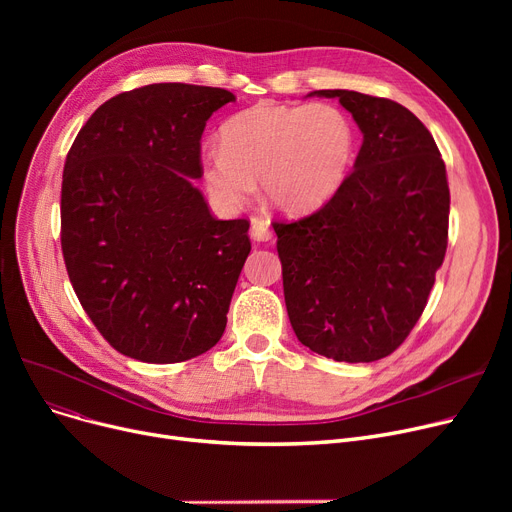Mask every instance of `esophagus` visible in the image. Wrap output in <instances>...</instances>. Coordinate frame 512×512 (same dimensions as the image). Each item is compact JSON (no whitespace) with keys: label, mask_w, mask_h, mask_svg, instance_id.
<instances>
[{"label":"esophagus","mask_w":512,"mask_h":512,"mask_svg":"<svg viewBox=\"0 0 512 512\" xmlns=\"http://www.w3.org/2000/svg\"><path fill=\"white\" fill-rule=\"evenodd\" d=\"M251 238H253V240H257V242H267V240H272L270 224L263 222V220H253V224H251Z\"/></svg>","instance_id":"obj_1"}]
</instances>
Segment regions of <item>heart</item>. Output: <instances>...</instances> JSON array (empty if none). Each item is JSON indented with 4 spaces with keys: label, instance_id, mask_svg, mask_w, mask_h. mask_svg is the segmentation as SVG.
Here are the masks:
<instances>
[{
    "label": "heart",
    "instance_id": "heart-1",
    "mask_svg": "<svg viewBox=\"0 0 512 512\" xmlns=\"http://www.w3.org/2000/svg\"><path fill=\"white\" fill-rule=\"evenodd\" d=\"M222 149L203 155L207 193L224 207H240L257 191L282 213L324 205L355 161L357 130L332 103H259L234 114L220 130Z\"/></svg>",
    "mask_w": 512,
    "mask_h": 512
}]
</instances>
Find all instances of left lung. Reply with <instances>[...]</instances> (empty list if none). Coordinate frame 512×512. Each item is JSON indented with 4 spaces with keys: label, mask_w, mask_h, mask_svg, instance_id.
Returning a JSON list of instances; mask_svg holds the SVG:
<instances>
[{
    "label": "left lung",
    "mask_w": 512,
    "mask_h": 512,
    "mask_svg": "<svg viewBox=\"0 0 512 512\" xmlns=\"http://www.w3.org/2000/svg\"><path fill=\"white\" fill-rule=\"evenodd\" d=\"M363 145L334 197L274 222L294 334L334 361L388 357L419 321L446 255L450 191L438 145L405 105L328 89Z\"/></svg>",
    "instance_id": "left-lung-1"
}]
</instances>
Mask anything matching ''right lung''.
<instances>
[{"instance_id":"add662e5","label":"right lung","mask_w":512,"mask_h":512,"mask_svg":"<svg viewBox=\"0 0 512 512\" xmlns=\"http://www.w3.org/2000/svg\"><path fill=\"white\" fill-rule=\"evenodd\" d=\"M226 89L157 83L99 105L68 151L62 253L76 297L118 353H207L251 253L249 220H215L201 178L207 120Z\"/></svg>"}]
</instances>
